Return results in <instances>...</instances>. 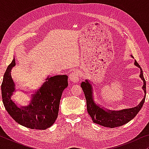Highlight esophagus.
I'll use <instances>...</instances> for the list:
<instances>
[{
  "instance_id": "34e87169",
  "label": "esophagus",
  "mask_w": 149,
  "mask_h": 149,
  "mask_svg": "<svg viewBox=\"0 0 149 149\" xmlns=\"http://www.w3.org/2000/svg\"><path fill=\"white\" fill-rule=\"evenodd\" d=\"M69 78H70V80L73 83L78 82L79 79V73L77 71H73L70 74Z\"/></svg>"
}]
</instances>
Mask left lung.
<instances>
[{"mask_svg":"<svg viewBox=\"0 0 149 149\" xmlns=\"http://www.w3.org/2000/svg\"><path fill=\"white\" fill-rule=\"evenodd\" d=\"M134 64L138 68H140V77L142 79L144 82V85L142 86L143 90L144 91V97L142 99L140 104L137 107L132 108L129 109H124L119 111H105L102 108L98 107L94 103L92 95V88L91 85L89 83L88 81L86 80L84 82H82L81 87L84 92L85 98L87 102V109L88 114L92 119L93 123L98 124L104 127L113 128L120 127V126L127 123L132 119H133L136 115L140 111L142 106L144 104L146 97V81L143 76V72L141 67L138 63L135 61Z\"/></svg>","mask_w":149,"mask_h":149,"instance_id":"obj_1","label":"left lung"}]
</instances>
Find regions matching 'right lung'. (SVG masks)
Masks as SVG:
<instances>
[{"mask_svg":"<svg viewBox=\"0 0 149 149\" xmlns=\"http://www.w3.org/2000/svg\"><path fill=\"white\" fill-rule=\"evenodd\" d=\"M15 65L14 58L3 77L1 91L4 107L10 116L20 125L33 130L47 129L58 117L62 92L68 85V76L56 75L47 78L48 81L34 94L30 104L19 108L11 99L15 91L11 70Z\"/></svg>","mask_w":149,"mask_h":149,"instance_id":"right-lung-1","label":"right lung"}]
</instances>
